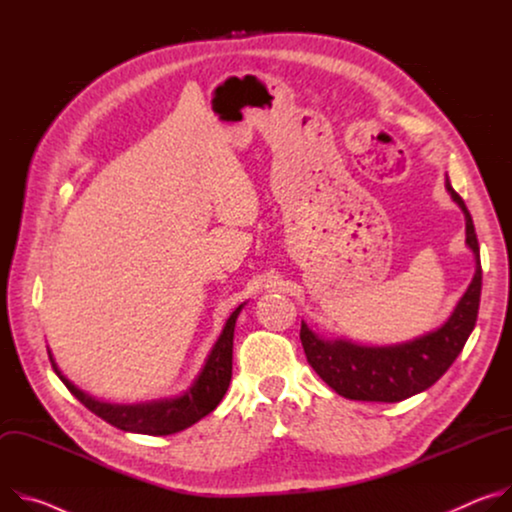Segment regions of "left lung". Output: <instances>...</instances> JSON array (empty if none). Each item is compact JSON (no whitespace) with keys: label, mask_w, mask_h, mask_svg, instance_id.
Returning a JSON list of instances; mask_svg holds the SVG:
<instances>
[{"label":"left lung","mask_w":512,"mask_h":512,"mask_svg":"<svg viewBox=\"0 0 512 512\" xmlns=\"http://www.w3.org/2000/svg\"><path fill=\"white\" fill-rule=\"evenodd\" d=\"M445 187L466 215V242L476 256V274L445 325L409 344L362 348L342 339L323 342L301 323V344L307 362L327 386L350 401L399 403L427 390L458 358L476 325L482 291L478 238L472 215L462 197L449 185V179Z\"/></svg>","instance_id":"8db88e82"}]
</instances>
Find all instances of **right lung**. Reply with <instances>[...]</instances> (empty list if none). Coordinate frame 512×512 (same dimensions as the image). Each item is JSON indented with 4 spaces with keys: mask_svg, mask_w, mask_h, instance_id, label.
I'll return each mask as SVG.
<instances>
[{
    "mask_svg": "<svg viewBox=\"0 0 512 512\" xmlns=\"http://www.w3.org/2000/svg\"><path fill=\"white\" fill-rule=\"evenodd\" d=\"M244 305H240L230 319L225 321V327L215 342L201 374L193 382V386L177 396V399L168 401H156V403H144V405H107L91 399L89 394L73 386L61 372L56 368L54 360L52 368L59 374V378L65 382V386L77 396V399L97 417L107 421L109 425L118 427L122 431L132 433H144V435H170L183 431L209 415L223 394L230 386L232 380V352H234V327L236 319L240 315Z\"/></svg>",
    "mask_w": 512,
    "mask_h": 512,
    "instance_id": "add662e5",
    "label": "right lung"
}]
</instances>
